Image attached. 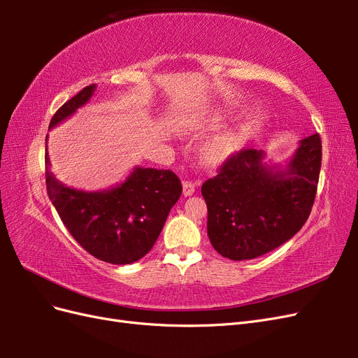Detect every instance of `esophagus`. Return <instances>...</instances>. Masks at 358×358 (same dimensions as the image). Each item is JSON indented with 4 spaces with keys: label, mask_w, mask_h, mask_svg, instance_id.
Here are the masks:
<instances>
[{
    "label": "esophagus",
    "mask_w": 358,
    "mask_h": 358,
    "mask_svg": "<svg viewBox=\"0 0 358 358\" xmlns=\"http://www.w3.org/2000/svg\"><path fill=\"white\" fill-rule=\"evenodd\" d=\"M182 192H183V196L185 197H188V196H192L194 194V191H196V185H194L192 182H189V180H185L182 183Z\"/></svg>",
    "instance_id": "obj_1"
}]
</instances>
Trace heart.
<instances>
[{
    "label": "heart",
    "instance_id": "b5f03b06",
    "mask_svg": "<svg viewBox=\"0 0 358 358\" xmlns=\"http://www.w3.org/2000/svg\"><path fill=\"white\" fill-rule=\"evenodd\" d=\"M241 146V138L234 129H227L204 143L201 158L208 166H220L229 159Z\"/></svg>",
    "mask_w": 358,
    "mask_h": 358
}]
</instances>
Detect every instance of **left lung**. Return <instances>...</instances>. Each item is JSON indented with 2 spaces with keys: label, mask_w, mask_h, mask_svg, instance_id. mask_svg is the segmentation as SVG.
Returning <instances> with one entry per match:
<instances>
[{
  "label": "left lung",
  "mask_w": 358,
  "mask_h": 358,
  "mask_svg": "<svg viewBox=\"0 0 358 358\" xmlns=\"http://www.w3.org/2000/svg\"><path fill=\"white\" fill-rule=\"evenodd\" d=\"M263 150L243 149L208 179V236L215 251L242 262L262 257L289 241L306 222L321 169V138L299 142L292 157L266 164Z\"/></svg>",
  "instance_id": "8db88e82"
}]
</instances>
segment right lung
<instances>
[{
	"instance_id": "add662e5",
	"label": "right lung",
	"mask_w": 358,
	"mask_h": 358,
	"mask_svg": "<svg viewBox=\"0 0 358 358\" xmlns=\"http://www.w3.org/2000/svg\"><path fill=\"white\" fill-rule=\"evenodd\" d=\"M95 85L83 88L53 115L49 129L59 125L88 103ZM46 188L52 204L85 251L110 264H131L145 257L182 194V183L170 170L134 167L127 179L103 191L64 185L49 171Z\"/></svg>"
}]
</instances>
